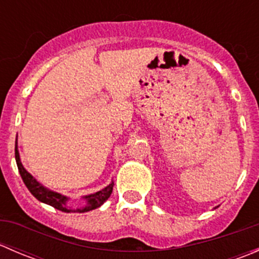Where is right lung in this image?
<instances>
[{
	"mask_svg": "<svg viewBox=\"0 0 259 259\" xmlns=\"http://www.w3.org/2000/svg\"><path fill=\"white\" fill-rule=\"evenodd\" d=\"M15 158H16L17 168L21 174V178H22L23 183H25V185L27 187V189L31 192V194H32L36 199L40 200V202L46 203V204L51 205V207L56 208V209L61 211H66V213H70V211H74V213H83V211H90L93 209H96V208H99L100 205H103L104 203H105V200H108V198L110 197L111 192H113L114 182H111L110 184H109L106 188H104V189L99 190V192L94 193V194L82 197L83 199L86 200V204L83 205V207L76 208V209H70L66 204L69 198L60 194V193L49 190L48 188H45L42 184H40L37 180L33 178V177L31 176L25 168H23L22 163H21L20 160L17 142H16V145H15Z\"/></svg>",
	"mask_w": 259,
	"mask_h": 259,
	"instance_id": "right-lung-1",
	"label": "right lung"
}]
</instances>
